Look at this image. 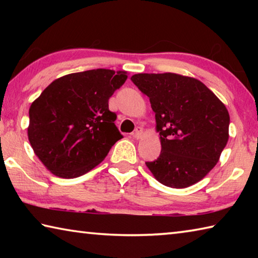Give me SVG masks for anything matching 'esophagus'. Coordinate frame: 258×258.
Returning a JSON list of instances; mask_svg holds the SVG:
<instances>
[{
    "label": "esophagus",
    "instance_id": "1",
    "mask_svg": "<svg viewBox=\"0 0 258 258\" xmlns=\"http://www.w3.org/2000/svg\"><path fill=\"white\" fill-rule=\"evenodd\" d=\"M143 135V128L142 127H140V126H138L137 128L134 130V132H133V137L135 138V139H140Z\"/></svg>",
    "mask_w": 258,
    "mask_h": 258
}]
</instances>
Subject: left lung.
I'll return each instance as SVG.
<instances>
[{
	"label": "left lung",
	"instance_id": "left-lung-1",
	"mask_svg": "<svg viewBox=\"0 0 258 258\" xmlns=\"http://www.w3.org/2000/svg\"><path fill=\"white\" fill-rule=\"evenodd\" d=\"M131 80L150 100L161 152L147 167L161 184L183 189L215 167L229 140L224 103L194 77L135 74Z\"/></svg>",
	"mask_w": 258,
	"mask_h": 258
}]
</instances>
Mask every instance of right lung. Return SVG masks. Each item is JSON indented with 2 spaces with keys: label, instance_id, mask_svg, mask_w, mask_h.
Masks as SVG:
<instances>
[{
  "label": "right lung",
  "instance_id": "obj_1",
  "mask_svg": "<svg viewBox=\"0 0 258 258\" xmlns=\"http://www.w3.org/2000/svg\"><path fill=\"white\" fill-rule=\"evenodd\" d=\"M127 73L92 69L56 78L29 108L28 140L42 164L62 178L83 175L123 138L108 100Z\"/></svg>",
  "mask_w": 258,
  "mask_h": 258
}]
</instances>
